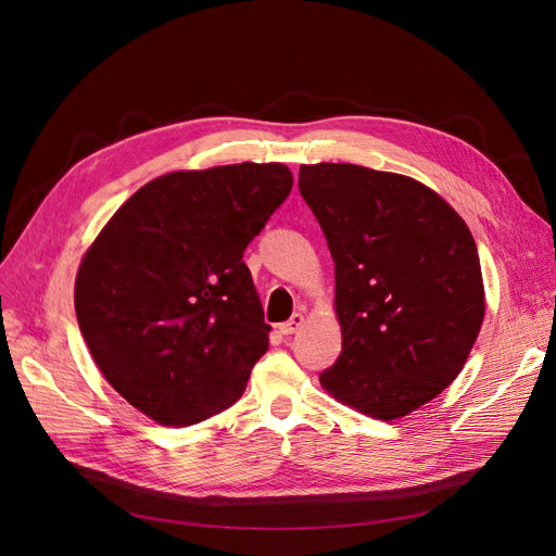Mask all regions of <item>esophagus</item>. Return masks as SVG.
<instances>
[{"label":"esophagus","instance_id":"esophagus-1","mask_svg":"<svg viewBox=\"0 0 556 556\" xmlns=\"http://www.w3.org/2000/svg\"><path fill=\"white\" fill-rule=\"evenodd\" d=\"M304 315H301V313H294L290 319H288V323H282L278 329H280V333H285V336H290V333H294V331H299L301 327H304Z\"/></svg>","mask_w":556,"mask_h":556}]
</instances>
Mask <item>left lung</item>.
<instances>
[{"mask_svg":"<svg viewBox=\"0 0 556 556\" xmlns=\"http://www.w3.org/2000/svg\"><path fill=\"white\" fill-rule=\"evenodd\" d=\"M299 192L323 227L343 350L325 390L378 419L425 406L459 376L484 317L473 237L408 176L301 164Z\"/></svg>","mask_w":556,"mask_h":556,"instance_id":"obj_1","label":"left lung"}]
</instances>
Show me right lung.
<instances>
[{
    "mask_svg": "<svg viewBox=\"0 0 556 556\" xmlns=\"http://www.w3.org/2000/svg\"><path fill=\"white\" fill-rule=\"evenodd\" d=\"M285 164L150 180L117 208L76 276V317L99 371L160 425L237 403L268 348L243 250L288 199Z\"/></svg>",
    "mask_w": 556,
    "mask_h": 556,
    "instance_id": "right-lung-1",
    "label": "right lung"
}]
</instances>
